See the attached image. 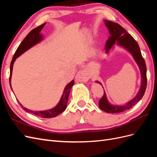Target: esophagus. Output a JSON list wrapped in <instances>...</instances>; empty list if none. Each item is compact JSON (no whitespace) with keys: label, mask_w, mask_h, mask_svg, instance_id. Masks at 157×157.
I'll return each mask as SVG.
<instances>
[{"label":"esophagus","mask_w":157,"mask_h":157,"mask_svg":"<svg viewBox=\"0 0 157 157\" xmlns=\"http://www.w3.org/2000/svg\"><path fill=\"white\" fill-rule=\"evenodd\" d=\"M75 80L77 82H86L89 80V74L86 70H80L76 75Z\"/></svg>","instance_id":"obj_1"}]
</instances>
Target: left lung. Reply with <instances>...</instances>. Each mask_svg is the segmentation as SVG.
Segmentation results:
<instances>
[{"label": "left lung", "instance_id": "1", "mask_svg": "<svg viewBox=\"0 0 157 157\" xmlns=\"http://www.w3.org/2000/svg\"><path fill=\"white\" fill-rule=\"evenodd\" d=\"M105 25L109 29L110 36L105 44L106 53H109V50L113 48L117 42V44L122 46L127 50L134 58L137 65L139 66L141 76V86L140 91L137 93L134 98L129 101L123 105H113L109 103L107 99L105 91L103 97L99 101V107L101 110L109 113H117L124 111L130 109L132 106L139 102L140 99L143 98L147 87V67L145 60L142 57L140 46L135 39L130 35L124 28L118 23H114L111 21L104 20ZM97 83L101 84L99 81Z\"/></svg>", "mask_w": 157, "mask_h": 157}]
</instances>
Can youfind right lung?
Masks as SVG:
<instances>
[{
    "label": "right lung",
    "instance_id": "1",
    "mask_svg": "<svg viewBox=\"0 0 157 157\" xmlns=\"http://www.w3.org/2000/svg\"><path fill=\"white\" fill-rule=\"evenodd\" d=\"M45 24L46 23H43V24H42L41 25L35 28V29H33L32 31H31L29 33V34L25 36V39H23V40L21 42V44L18 46L17 49L16 50L15 54H14L10 63V79H9V81H10V86L12 90V88L11 86V78H12L13 65L14 63V61H16L17 58H18L20 56H21L23 53H24L25 51L28 50L29 48H31V47L35 46L37 43H39V42H40L42 39H43V36H42V35L40 34V32L42 29V28L44 27ZM73 84H74V80H72V81H71L68 84H67V86H65L63 90L62 96H61L60 101L58 103V105H57L55 107L49 109V110L40 111H31L30 109H28L24 107H23V105L20 102H19L17 99V100L18 103H20V105L22 107V109L24 111H25L27 113L33 114V115H37L42 118L55 117L65 110L66 107H67L69 95L71 91V89L73 86Z\"/></svg>",
    "mask_w": 157,
    "mask_h": 157
}]
</instances>
